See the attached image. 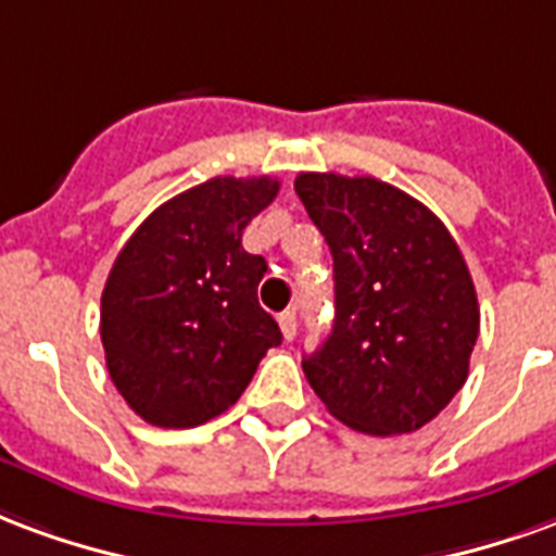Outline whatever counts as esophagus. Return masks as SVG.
<instances>
[{"label": "esophagus", "mask_w": 556, "mask_h": 556, "mask_svg": "<svg viewBox=\"0 0 556 556\" xmlns=\"http://www.w3.org/2000/svg\"><path fill=\"white\" fill-rule=\"evenodd\" d=\"M278 326H281L283 340H293L295 338V311H283L281 317H278Z\"/></svg>", "instance_id": "esophagus-1"}]
</instances>
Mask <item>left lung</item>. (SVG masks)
<instances>
[{"instance_id": "left-lung-1", "label": "left lung", "mask_w": 556, "mask_h": 556, "mask_svg": "<svg viewBox=\"0 0 556 556\" xmlns=\"http://www.w3.org/2000/svg\"><path fill=\"white\" fill-rule=\"evenodd\" d=\"M295 194L334 261V326L302 370L346 427L415 432L468 379L480 305L456 239L376 177L307 172Z\"/></svg>"}]
</instances>
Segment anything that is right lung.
I'll return each instance as SVG.
<instances>
[{
    "mask_svg": "<svg viewBox=\"0 0 556 556\" xmlns=\"http://www.w3.org/2000/svg\"><path fill=\"white\" fill-rule=\"evenodd\" d=\"M273 177H213L156 206L127 239L100 299L112 382L153 427L189 429L237 403L281 328L257 302L266 273L242 230Z\"/></svg>",
    "mask_w": 556,
    "mask_h": 556,
    "instance_id": "1",
    "label": "right lung"
}]
</instances>
